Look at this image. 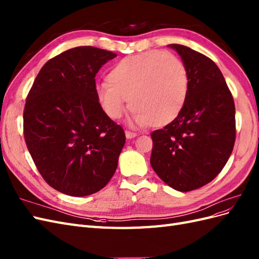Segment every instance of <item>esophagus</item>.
Listing matches in <instances>:
<instances>
[{
  "mask_svg": "<svg viewBox=\"0 0 259 259\" xmlns=\"http://www.w3.org/2000/svg\"><path fill=\"white\" fill-rule=\"evenodd\" d=\"M124 135H125V138H127V139H132V138H136L137 137V134H135V132L128 131V130L124 131Z\"/></svg>",
  "mask_w": 259,
  "mask_h": 259,
  "instance_id": "esophagus-1",
  "label": "esophagus"
}]
</instances>
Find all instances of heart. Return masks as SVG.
Listing matches in <instances>:
<instances>
[{
    "mask_svg": "<svg viewBox=\"0 0 259 259\" xmlns=\"http://www.w3.org/2000/svg\"><path fill=\"white\" fill-rule=\"evenodd\" d=\"M107 82L95 88V97L110 119H119L128 101L134 109L130 122L138 127L165 125L186 104L189 76L174 54L149 51L125 57L109 69Z\"/></svg>",
    "mask_w": 259,
    "mask_h": 259,
    "instance_id": "b5f03b06",
    "label": "heart"
}]
</instances>
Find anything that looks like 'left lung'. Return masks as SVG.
<instances>
[{"instance_id": "obj_1", "label": "left lung", "mask_w": 259, "mask_h": 259, "mask_svg": "<svg viewBox=\"0 0 259 259\" xmlns=\"http://www.w3.org/2000/svg\"><path fill=\"white\" fill-rule=\"evenodd\" d=\"M177 51L189 76L186 104L179 116L151 134V166L167 186L189 192L223 170L235 141L232 94L210 58L180 44Z\"/></svg>"}]
</instances>
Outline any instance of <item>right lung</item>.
I'll use <instances>...</instances> for the list:
<instances>
[{
  "label": "right lung",
  "instance_id": "obj_1",
  "mask_svg": "<svg viewBox=\"0 0 259 259\" xmlns=\"http://www.w3.org/2000/svg\"><path fill=\"white\" fill-rule=\"evenodd\" d=\"M116 56L93 47L65 51L44 64L27 97L28 151L43 179L64 194H93L116 171L124 131L103 112L94 79Z\"/></svg>",
  "mask_w": 259,
  "mask_h": 259
}]
</instances>
